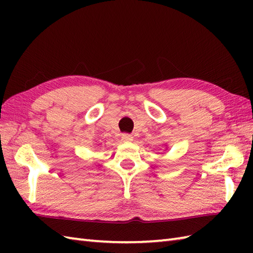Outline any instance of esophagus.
<instances>
[{"label":"esophagus","mask_w":253,"mask_h":253,"mask_svg":"<svg viewBox=\"0 0 253 253\" xmlns=\"http://www.w3.org/2000/svg\"><path fill=\"white\" fill-rule=\"evenodd\" d=\"M122 140L123 141H126V142H129V141L133 140V137L131 135H129V133H123V135H122Z\"/></svg>","instance_id":"obj_1"}]
</instances>
